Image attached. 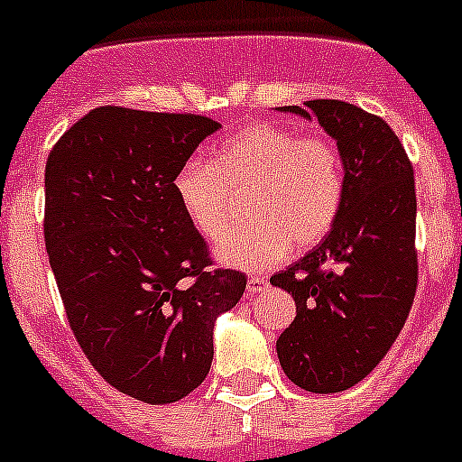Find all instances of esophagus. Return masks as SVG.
I'll use <instances>...</instances> for the list:
<instances>
[{
	"mask_svg": "<svg viewBox=\"0 0 462 462\" xmlns=\"http://www.w3.org/2000/svg\"><path fill=\"white\" fill-rule=\"evenodd\" d=\"M245 290H248V296L262 294L264 290H269V280L260 278V275H257V278H251L248 282H245Z\"/></svg>",
	"mask_w": 462,
	"mask_h": 462,
	"instance_id": "34e87169",
	"label": "esophagus"
}]
</instances>
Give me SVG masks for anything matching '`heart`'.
Listing matches in <instances>:
<instances>
[{
    "label": "heart",
    "mask_w": 462,
    "mask_h": 462,
    "mask_svg": "<svg viewBox=\"0 0 462 462\" xmlns=\"http://www.w3.org/2000/svg\"><path fill=\"white\" fill-rule=\"evenodd\" d=\"M248 191L251 221L218 236L221 264L260 271L312 248L333 230L346 193L344 159L328 136H300L275 123H255L223 141L211 162L189 159L172 180L178 205L193 230L214 239L226 227L232 194Z\"/></svg>",
    "instance_id": "b5f03b06"
}]
</instances>
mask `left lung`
Segmentation results:
<instances>
[{"mask_svg": "<svg viewBox=\"0 0 462 462\" xmlns=\"http://www.w3.org/2000/svg\"><path fill=\"white\" fill-rule=\"evenodd\" d=\"M319 120L344 159L346 193L333 230L271 284L296 319L275 342L282 372L314 394L360 383L399 337L417 290L415 175L390 125L342 100L278 106Z\"/></svg>", "mask_w": 462, "mask_h": 462, "instance_id": "1", "label": "left lung"}]
</instances>
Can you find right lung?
I'll list each match as a JSON object with an SVG mask.
<instances>
[{
    "label": "right lung",
    "instance_id": "1",
    "mask_svg": "<svg viewBox=\"0 0 462 462\" xmlns=\"http://www.w3.org/2000/svg\"><path fill=\"white\" fill-rule=\"evenodd\" d=\"M221 125L193 114L97 106L45 166V245L68 321L109 385L172 403L209 374L214 323L245 275L211 266L178 205L175 172Z\"/></svg>",
    "mask_w": 462,
    "mask_h": 462
}]
</instances>
